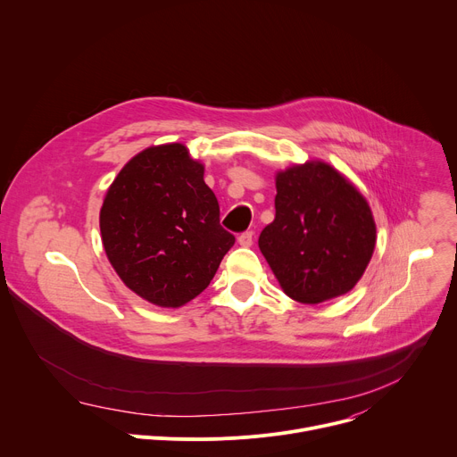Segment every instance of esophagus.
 Instances as JSON below:
<instances>
[{"mask_svg": "<svg viewBox=\"0 0 457 457\" xmlns=\"http://www.w3.org/2000/svg\"><path fill=\"white\" fill-rule=\"evenodd\" d=\"M253 231H244V233H240L238 235V244L240 245H244V247H249V245H253Z\"/></svg>", "mask_w": 457, "mask_h": 457, "instance_id": "1", "label": "esophagus"}]
</instances>
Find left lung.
<instances>
[{"mask_svg":"<svg viewBox=\"0 0 457 457\" xmlns=\"http://www.w3.org/2000/svg\"><path fill=\"white\" fill-rule=\"evenodd\" d=\"M275 220L258 237L287 296L320 303L361 278L376 244L367 201L335 168L307 162L277 175Z\"/></svg>","mask_w":457,"mask_h":457,"instance_id":"left-lung-1","label":"left lung"}]
</instances>
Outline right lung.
Wrapping results in <instances>:
<instances>
[{
    "mask_svg": "<svg viewBox=\"0 0 457 457\" xmlns=\"http://www.w3.org/2000/svg\"><path fill=\"white\" fill-rule=\"evenodd\" d=\"M99 226L120 280L161 307L201 295L235 244L203 164L177 143L148 148L119 171Z\"/></svg>",
    "mask_w": 457,
    "mask_h": 457,
    "instance_id": "obj_1",
    "label": "right lung"
}]
</instances>
